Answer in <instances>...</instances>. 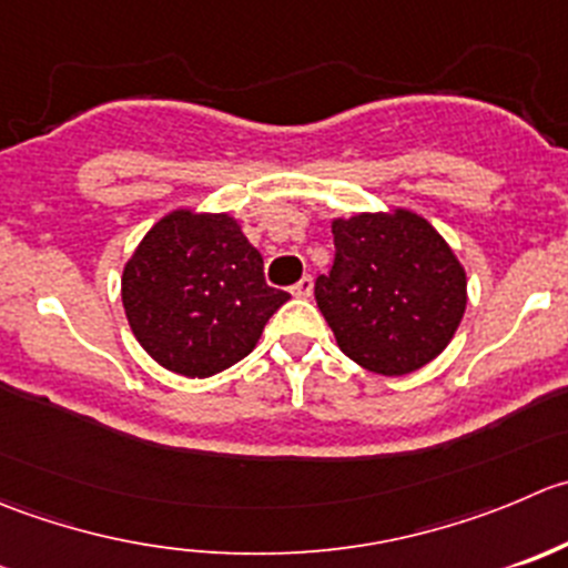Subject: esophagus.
<instances>
[{"label":"esophagus","mask_w":568,"mask_h":568,"mask_svg":"<svg viewBox=\"0 0 568 568\" xmlns=\"http://www.w3.org/2000/svg\"><path fill=\"white\" fill-rule=\"evenodd\" d=\"M291 294H294L296 300H307V296L313 294V277H311V274H305V277L296 280V283L291 285Z\"/></svg>","instance_id":"esophagus-1"}]
</instances>
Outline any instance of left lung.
<instances>
[{
    "mask_svg": "<svg viewBox=\"0 0 568 568\" xmlns=\"http://www.w3.org/2000/svg\"><path fill=\"white\" fill-rule=\"evenodd\" d=\"M335 261L316 302L341 352L399 377L453 341L466 311V272L430 222L407 211L333 222Z\"/></svg>",
    "mask_w": 568,
    "mask_h": 568,
    "instance_id": "8db88e82",
    "label": "left lung"
}]
</instances>
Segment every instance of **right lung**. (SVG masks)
Instances as JSON below:
<instances>
[{
	"label": "right lung",
	"instance_id": "right-lung-1",
	"mask_svg": "<svg viewBox=\"0 0 568 568\" xmlns=\"http://www.w3.org/2000/svg\"><path fill=\"white\" fill-rule=\"evenodd\" d=\"M288 300V291L266 285L261 252L227 213H169L121 277L138 344L185 377H211L250 355Z\"/></svg>",
	"mask_w": 568,
	"mask_h": 568
}]
</instances>
